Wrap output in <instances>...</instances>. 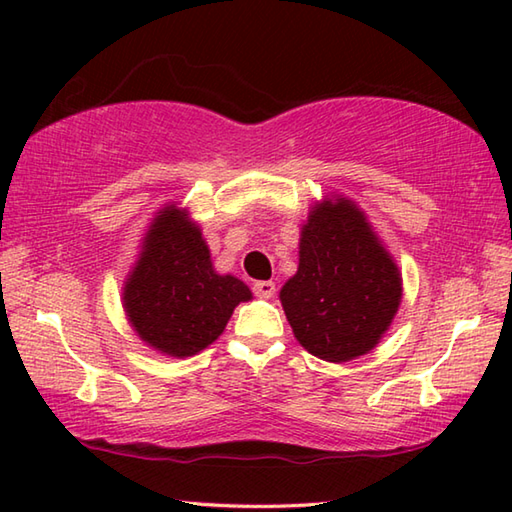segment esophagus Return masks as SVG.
Returning <instances> with one entry per match:
<instances>
[{"label": "esophagus", "mask_w": 512, "mask_h": 512, "mask_svg": "<svg viewBox=\"0 0 512 512\" xmlns=\"http://www.w3.org/2000/svg\"><path fill=\"white\" fill-rule=\"evenodd\" d=\"M253 290H255L257 297L268 299V297L275 295V284H273V281H255Z\"/></svg>", "instance_id": "obj_1"}]
</instances>
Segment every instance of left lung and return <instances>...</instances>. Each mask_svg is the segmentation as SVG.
Listing matches in <instances>:
<instances>
[{"label": "left lung", "instance_id": "8db88e82", "mask_svg": "<svg viewBox=\"0 0 512 512\" xmlns=\"http://www.w3.org/2000/svg\"><path fill=\"white\" fill-rule=\"evenodd\" d=\"M400 297L398 268L365 215L345 198L314 206L279 295L297 341L323 361H350L380 341Z\"/></svg>", "mask_w": 512, "mask_h": 512}]
</instances>
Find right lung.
<instances>
[{
  "instance_id": "add662e5",
  "label": "right lung",
  "mask_w": 512,
  "mask_h": 512,
  "mask_svg": "<svg viewBox=\"0 0 512 512\" xmlns=\"http://www.w3.org/2000/svg\"><path fill=\"white\" fill-rule=\"evenodd\" d=\"M248 299L244 281L215 273L200 228L173 206L151 224L125 286V310L140 339L180 358L211 345Z\"/></svg>"
}]
</instances>
